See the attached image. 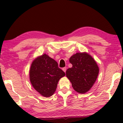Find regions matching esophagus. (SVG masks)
Masks as SVG:
<instances>
[{
	"label": "esophagus",
	"mask_w": 123,
	"mask_h": 123,
	"mask_svg": "<svg viewBox=\"0 0 123 123\" xmlns=\"http://www.w3.org/2000/svg\"><path fill=\"white\" fill-rule=\"evenodd\" d=\"M62 70H63V71L64 72H66V68H62Z\"/></svg>",
	"instance_id": "esophagus-1"
}]
</instances>
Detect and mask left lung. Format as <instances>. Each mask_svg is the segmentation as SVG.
<instances>
[{
    "mask_svg": "<svg viewBox=\"0 0 123 123\" xmlns=\"http://www.w3.org/2000/svg\"><path fill=\"white\" fill-rule=\"evenodd\" d=\"M69 62L72 67L66 70V77L76 91L84 94L95 82L99 73L98 66L93 58L86 53H77L73 55Z\"/></svg>",
    "mask_w": 123,
    "mask_h": 123,
    "instance_id": "8db88e82",
    "label": "left lung"
}]
</instances>
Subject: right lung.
<instances>
[{
    "label": "right lung",
    "mask_w": 123,
    "mask_h": 123,
    "mask_svg": "<svg viewBox=\"0 0 123 123\" xmlns=\"http://www.w3.org/2000/svg\"><path fill=\"white\" fill-rule=\"evenodd\" d=\"M65 73L58 68V63L46 54L32 62L29 70V78L32 86L45 97L53 95L58 83Z\"/></svg>",
    "instance_id": "1"
}]
</instances>
